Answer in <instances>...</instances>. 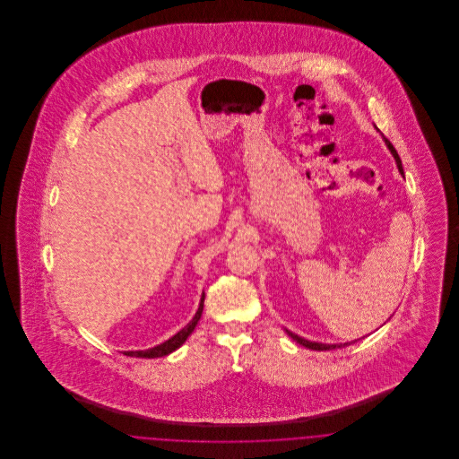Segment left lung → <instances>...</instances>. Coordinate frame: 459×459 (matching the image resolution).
I'll use <instances>...</instances> for the list:
<instances>
[{
  "label": "left lung",
  "instance_id": "left-lung-1",
  "mask_svg": "<svg viewBox=\"0 0 459 459\" xmlns=\"http://www.w3.org/2000/svg\"><path fill=\"white\" fill-rule=\"evenodd\" d=\"M384 137V135H382ZM384 141H385V144H387V148H389V152L393 153L394 160H395V165H397V170H399V174L404 175V170H403V163H401V158H399V154L397 152L394 150L393 144L384 137ZM285 332H287V335L289 337H292L298 344H301V346H305L307 350L313 351H330V350H337V348H346V346H350L352 342H356V341H359V339H356V341H351V342H344V344H324V342H313V341H307V339H303V337H299L298 333H292L290 330H287L285 328ZM363 339V337H361Z\"/></svg>",
  "mask_w": 459,
  "mask_h": 459
}]
</instances>
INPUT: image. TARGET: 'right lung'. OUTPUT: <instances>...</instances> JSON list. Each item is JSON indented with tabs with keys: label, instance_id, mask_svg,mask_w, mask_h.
<instances>
[{
	"label": "right lung",
	"instance_id": "right-lung-1",
	"mask_svg": "<svg viewBox=\"0 0 459 459\" xmlns=\"http://www.w3.org/2000/svg\"><path fill=\"white\" fill-rule=\"evenodd\" d=\"M203 305H204V292H203V296H201V301H199L196 315L193 316V320H191L186 327L182 328V330H178L169 341H165V342H161V344H158V346H154V348H150V350L124 351V354H126V356H132V358H161V356H167V354L174 352L175 350H178V348L187 341V337L195 332L197 322H199V318H201V313H203Z\"/></svg>",
	"mask_w": 459,
	"mask_h": 459
}]
</instances>
